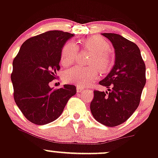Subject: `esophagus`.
Instances as JSON below:
<instances>
[{
  "label": "esophagus",
  "instance_id": "obj_1",
  "mask_svg": "<svg viewBox=\"0 0 158 158\" xmlns=\"http://www.w3.org/2000/svg\"><path fill=\"white\" fill-rule=\"evenodd\" d=\"M76 89H77V92L82 93V92H84V89L82 87V86L77 85V87H76Z\"/></svg>",
  "mask_w": 158,
  "mask_h": 158
}]
</instances>
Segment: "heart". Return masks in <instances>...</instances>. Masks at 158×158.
I'll return each instance as SVG.
<instances>
[{"instance_id": "1", "label": "heart", "mask_w": 158, "mask_h": 158, "mask_svg": "<svg viewBox=\"0 0 158 158\" xmlns=\"http://www.w3.org/2000/svg\"><path fill=\"white\" fill-rule=\"evenodd\" d=\"M81 47L91 53L89 60V67L72 68L64 73V80L66 82L85 86L94 82L98 78L99 70L105 72L110 69L113 63V57L110 48L109 42L100 36H93L81 41ZM78 47L72 41H67L62 48L60 54V63L63 66L72 65L76 59Z\"/></svg>"}]
</instances>
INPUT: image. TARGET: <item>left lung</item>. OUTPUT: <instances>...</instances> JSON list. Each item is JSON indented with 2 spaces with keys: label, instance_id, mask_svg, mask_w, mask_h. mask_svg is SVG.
Wrapping results in <instances>:
<instances>
[{
  "label": "left lung",
  "instance_id": "1",
  "mask_svg": "<svg viewBox=\"0 0 158 158\" xmlns=\"http://www.w3.org/2000/svg\"><path fill=\"white\" fill-rule=\"evenodd\" d=\"M115 49V64L99 82L108 92L94 90L91 112L97 121L114 127L126 122L139 107L146 82L145 64L132 41L114 33H103Z\"/></svg>",
  "mask_w": 158,
  "mask_h": 158
}]
</instances>
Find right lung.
<instances>
[{
    "label": "right lung",
    "mask_w": 158,
    "mask_h": 158,
    "mask_svg": "<svg viewBox=\"0 0 158 158\" xmlns=\"http://www.w3.org/2000/svg\"><path fill=\"white\" fill-rule=\"evenodd\" d=\"M73 34L48 31L27 39L13 61L11 81L15 102L26 119L37 125L53 122L76 93L73 85L53 89L62 48Z\"/></svg>",
    "instance_id": "add662e5"
}]
</instances>
